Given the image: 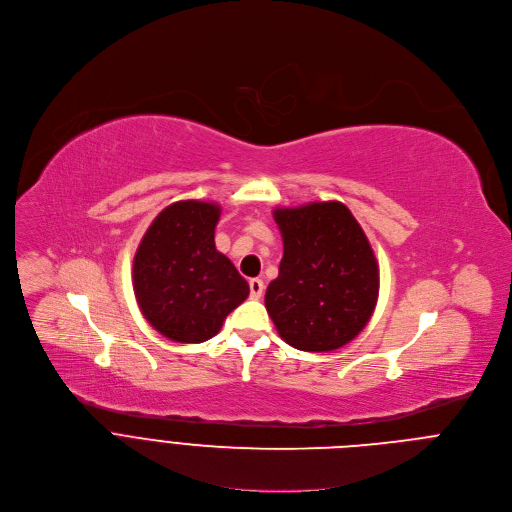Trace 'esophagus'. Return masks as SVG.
Instances as JSON below:
<instances>
[{
    "mask_svg": "<svg viewBox=\"0 0 512 512\" xmlns=\"http://www.w3.org/2000/svg\"><path fill=\"white\" fill-rule=\"evenodd\" d=\"M263 289H265V285H263V281H261V279H251V281H249L251 299H261V295H263Z\"/></svg>",
    "mask_w": 512,
    "mask_h": 512,
    "instance_id": "1",
    "label": "esophagus"
}]
</instances>
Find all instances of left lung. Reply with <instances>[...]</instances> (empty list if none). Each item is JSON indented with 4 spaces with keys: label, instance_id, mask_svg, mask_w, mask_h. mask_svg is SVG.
<instances>
[{
    "label": "left lung",
    "instance_id": "obj_1",
    "mask_svg": "<svg viewBox=\"0 0 512 512\" xmlns=\"http://www.w3.org/2000/svg\"><path fill=\"white\" fill-rule=\"evenodd\" d=\"M283 237L279 277L265 307L281 339L309 353L335 351L369 323L379 297L371 243L339 201L273 211Z\"/></svg>",
    "mask_w": 512,
    "mask_h": 512
}]
</instances>
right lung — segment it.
<instances>
[{"instance_id": "right-lung-1", "label": "right lung", "mask_w": 512, "mask_h": 512, "mask_svg": "<svg viewBox=\"0 0 512 512\" xmlns=\"http://www.w3.org/2000/svg\"><path fill=\"white\" fill-rule=\"evenodd\" d=\"M221 207L177 201L145 231L133 259V291L149 325L177 343H203L249 297L247 281L215 249Z\"/></svg>"}]
</instances>
